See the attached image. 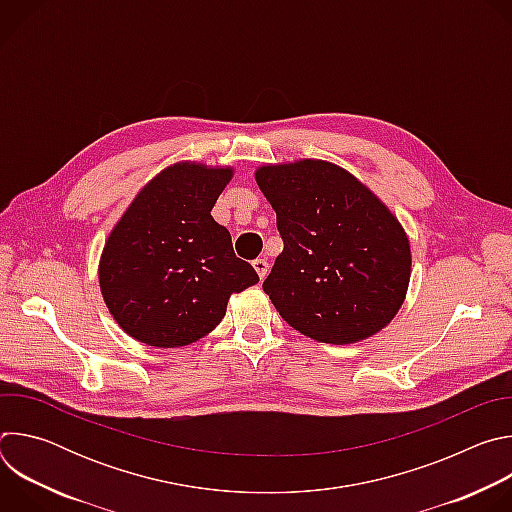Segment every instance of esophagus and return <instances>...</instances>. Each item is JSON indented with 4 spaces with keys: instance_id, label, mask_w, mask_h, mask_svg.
Wrapping results in <instances>:
<instances>
[{
    "instance_id": "1",
    "label": "esophagus",
    "mask_w": 512,
    "mask_h": 512,
    "mask_svg": "<svg viewBox=\"0 0 512 512\" xmlns=\"http://www.w3.org/2000/svg\"><path fill=\"white\" fill-rule=\"evenodd\" d=\"M253 267H255V271H257V275H259V279H265V275H267V271H269L267 259H265V257L255 259V261H253Z\"/></svg>"
}]
</instances>
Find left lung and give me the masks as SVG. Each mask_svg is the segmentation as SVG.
Here are the masks:
<instances>
[{
  "label": "left lung",
  "mask_w": 512,
  "mask_h": 512,
  "mask_svg": "<svg viewBox=\"0 0 512 512\" xmlns=\"http://www.w3.org/2000/svg\"><path fill=\"white\" fill-rule=\"evenodd\" d=\"M255 180L277 214L283 251L263 281L279 316L308 338L352 344L403 306L411 249L397 216L324 160L267 164Z\"/></svg>",
  "instance_id": "1"
}]
</instances>
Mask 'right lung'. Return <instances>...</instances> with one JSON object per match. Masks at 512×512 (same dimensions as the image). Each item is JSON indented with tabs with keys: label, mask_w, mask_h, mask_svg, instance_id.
<instances>
[{
	"label": "right lung",
	"mask_w": 512,
	"mask_h": 512,
	"mask_svg": "<svg viewBox=\"0 0 512 512\" xmlns=\"http://www.w3.org/2000/svg\"><path fill=\"white\" fill-rule=\"evenodd\" d=\"M233 174L229 166L172 164L137 192L113 227L99 285L131 338L158 348L192 344L221 324L233 294L259 281L210 214Z\"/></svg>",
	"instance_id": "right-lung-1"
}]
</instances>
